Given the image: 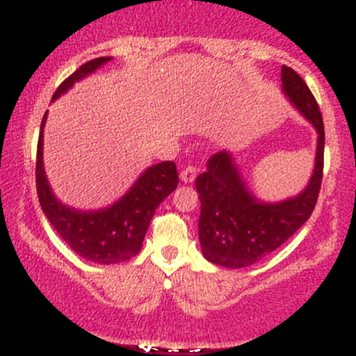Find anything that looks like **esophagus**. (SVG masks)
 Masks as SVG:
<instances>
[{
	"mask_svg": "<svg viewBox=\"0 0 356 356\" xmlns=\"http://www.w3.org/2000/svg\"><path fill=\"white\" fill-rule=\"evenodd\" d=\"M195 175H197V167L187 165V167H184V169H182L181 179L186 184H191V182L195 181Z\"/></svg>",
	"mask_w": 356,
	"mask_h": 356,
	"instance_id": "34e87169",
	"label": "esophagus"
}]
</instances>
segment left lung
I'll return each instance as SVG.
<instances>
[{"instance_id":"8db88e82","label":"left lung","mask_w":356,"mask_h":356,"mask_svg":"<svg viewBox=\"0 0 356 356\" xmlns=\"http://www.w3.org/2000/svg\"><path fill=\"white\" fill-rule=\"evenodd\" d=\"M283 92L318 132L313 175L306 189L283 202H261L248 191L231 154H214L195 179L201 199L199 241L207 261L224 268H246L276 251L309 219L323 179L325 127L308 85L293 68L281 67Z\"/></svg>"}]
</instances>
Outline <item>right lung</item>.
Returning <instances> with one entry per match:
<instances>
[{"instance_id": "right-lung-1", "label": "right lung", "mask_w": 356, "mask_h": 356, "mask_svg": "<svg viewBox=\"0 0 356 356\" xmlns=\"http://www.w3.org/2000/svg\"><path fill=\"white\" fill-rule=\"evenodd\" d=\"M112 60L110 56L90 60L53 93L58 99L61 93L72 88L75 81L90 75ZM47 113L43 115L40 129L38 147H36V192L40 206L61 239L83 259L99 264H115L127 261L140 251L145 232L149 229L150 219L155 209L161 206L167 195L179 184L177 167L172 161L161 162L145 170L122 199L100 211H75L63 206L53 195L50 184L43 169V127Z\"/></svg>"}]
</instances>
